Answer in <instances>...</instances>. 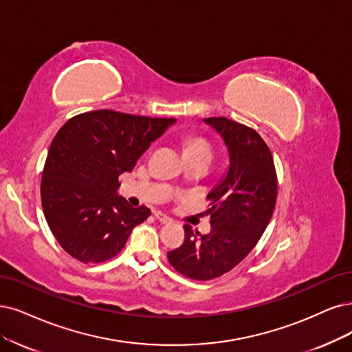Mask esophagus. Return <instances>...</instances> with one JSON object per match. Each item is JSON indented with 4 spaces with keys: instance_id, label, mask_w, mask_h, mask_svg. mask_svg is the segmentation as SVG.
<instances>
[{
    "instance_id": "esophagus-1",
    "label": "esophagus",
    "mask_w": 352,
    "mask_h": 352,
    "mask_svg": "<svg viewBox=\"0 0 352 352\" xmlns=\"http://www.w3.org/2000/svg\"><path fill=\"white\" fill-rule=\"evenodd\" d=\"M155 217H156V220H158V222H161L162 225H166V223H171V222H173L171 217H168L166 214H164V213H161V212H155Z\"/></svg>"
}]
</instances>
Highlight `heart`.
<instances>
[{"label":"heart","mask_w":352,"mask_h":352,"mask_svg":"<svg viewBox=\"0 0 352 352\" xmlns=\"http://www.w3.org/2000/svg\"><path fill=\"white\" fill-rule=\"evenodd\" d=\"M186 155H206V156H210L213 155V151L210 148L209 143H207L204 139H191L187 146H186Z\"/></svg>","instance_id":"heart-1"}]
</instances>
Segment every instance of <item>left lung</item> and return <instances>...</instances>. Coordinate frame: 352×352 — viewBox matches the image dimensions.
Segmentation results:
<instances>
[{"label": "left lung", "mask_w": 352, "mask_h": 352, "mask_svg": "<svg viewBox=\"0 0 352 352\" xmlns=\"http://www.w3.org/2000/svg\"><path fill=\"white\" fill-rule=\"evenodd\" d=\"M204 123L222 136L229 152L226 175L207 194L212 230L201 235L186 225L183 245L168 252L169 264L199 281L226 274L254 250L277 199L274 160L264 139L226 117H209Z\"/></svg>", "instance_id": "1"}]
</instances>
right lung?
<instances>
[{
	"label": "right lung",
	"instance_id": "obj_1",
	"mask_svg": "<svg viewBox=\"0 0 352 352\" xmlns=\"http://www.w3.org/2000/svg\"><path fill=\"white\" fill-rule=\"evenodd\" d=\"M175 119L113 110L78 114L50 143L41 196L46 222L62 248L84 264L119 254L135 226L151 216L117 194L153 140Z\"/></svg>",
	"mask_w": 352,
	"mask_h": 352
}]
</instances>
